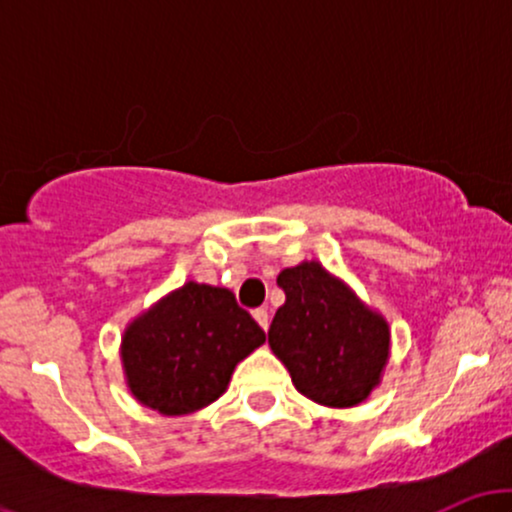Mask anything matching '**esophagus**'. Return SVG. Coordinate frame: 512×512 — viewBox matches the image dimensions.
<instances>
[{"label":"esophagus","instance_id":"esophagus-1","mask_svg":"<svg viewBox=\"0 0 512 512\" xmlns=\"http://www.w3.org/2000/svg\"><path fill=\"white\" fill-rule=\"evenodd\" d=\"M252 317H255L257 325H260L262 330L267 332V327H269V313H267V310H264V308H257L255 313H252Z\"/></svg>","mask_w":512,"mask_h":512}]
</instances>
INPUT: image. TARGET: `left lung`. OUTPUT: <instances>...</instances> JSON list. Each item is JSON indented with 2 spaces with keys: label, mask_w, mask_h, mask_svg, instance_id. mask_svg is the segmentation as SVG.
I'll return each mask as SVG.
<instances>
[{
  "label": "left lung",
  "mask_w": 512,
  "mask_h": 512,
  "mask_svg": "<svg viewBox=\"0 0 512 512\" xmlns=\"http://www.w3.org/2000/svg\"><path fill=\"white\" fill-rule=\"evenodd\" d=\"M286 301L269 327V346L303 397L322 407L361 404L383 380L390 325L317 260L284 269Z\"/></svg>",
  "instance_id": "obj_1"
}]
</instances>
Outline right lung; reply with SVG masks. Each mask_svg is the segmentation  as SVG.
Returning <instances> with one entry per match:
<instances>
[{"mask_svg":"<svg viewBox=\"0 0 512 512\" xmlns=\"http://www.w3.org/2000/svg\"><path fill=\"white\" fill-rule=\"evenodd\" d=\"M264 339L233 291L187 281L125 327L122 370L139 404L185 416L216 402Z\"/></svg>","mask_w":512,"mask_h":512,"instance_id":"right-lung-1","label":"right lung"}]
</instances>
